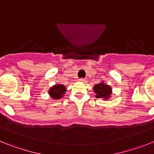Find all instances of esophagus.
<instances>
[{"instance_id": "34e87169", "label": "esophagus", "mask_w": 154, "mask_h": 154, "mask_svg": "<svg viewBox=\"0 0 154 154\" xmlns=\"http://www.w3.org/2000/svg\"><path fill=\"white\" fill-rule=\"evenodd\" d=\"M79 82H83V83H86L87 80L85 79H79Z\"/></svg>"}]
</instances>
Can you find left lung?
<instances>
[{
	"label": "left lung",
	"mask_w": 154,
	"mask_h": 154,
	"mask_svg": "<svg viewBox=\"0 0 154 154\" xmlns=\"http://www.w3.org/2000/svg\"><path fill=\"white\" fill-rule=\"evenodd\" d=\"M93 92H95V96L103 100H108L110 99L112 93V87L106 84L103 81L96 84L93 87Z\"/></svg>",
	"instance_id": "left-lung-1"
}]
</instances>
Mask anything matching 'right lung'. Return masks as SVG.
Returning a JSON list of instances; mask_svg holds the SVG:
<instances>
[{
  "instance_id": "1",
  "label": "right lung",
  "mask_w": 154,
  "mask_h": 154,
  "mask_svg": "<svg viewBox=\"0 0 154 154\" xmlns=\"http://www.w3.org/2000/svg\"><path fill=\"white\" fill-rule=\"evenodd\" d=\"M66 89V86L62 84H55L49 89L48 95L52 99H59L65 96Z\"/></svg>"
}]
</instances>
